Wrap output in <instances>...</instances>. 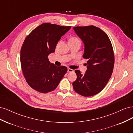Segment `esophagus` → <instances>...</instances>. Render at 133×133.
I'll list each match as a JSON object with an SVG mask.
<instances>
[{
	"label": "esophagus",
	"instance_id": "esophagus-1",
	"mask_svg": "<svg viewBox=\"0 0 133 133\" xmlns=\"http://www.w3.org/2000/svg\"><path fill=\"white\" fill-rule=\"evenodd\" d=\"M74 70L73 69H70V68H68V73H72V72H73Z\"/></svg>",
	"mask_w": 133,
	"mask_h": 133
}]
</instances>
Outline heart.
I'll use <instances>...</instances> for the list:
<instances>
[{
  "label": "heart",
  "mask_w": 133,
  "mask_h": 133,
  "mask_svg": "<svg viewBox=\"0 0 133 133\" xmlns=\"http://www.w3.org/2000/svg\"><path fill=\"white\" fill-rule=\"evenodd\" d=\"M76 42H80V40L75 37H71L69 39V43H76Z\"/></svg>",
  "instance_id": "b5f03b06"
}]
</instances>
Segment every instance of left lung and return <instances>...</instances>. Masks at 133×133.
Listing matches in <instances>:
<instances>
[{"instance_id": "left-lung-1", "label": "left lung", "mask_w": 133, "mask_h": 133, "mask_svg": "<svg viewBox=\"0 0 133 133\" xmlns=\"http://www.w3.org/2000/svg\"><path fill=\"white\" fill-rule=\"evenodd\" d=\"M73 29L84 44L83 58L88 59L84 74L76 70L74 90L83 96L98 94L110 78L114 65V54L108 35L94 25L75 26ZM87 65V64H86Z\"/></svg>"}]
</instances>
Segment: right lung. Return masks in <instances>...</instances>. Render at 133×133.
<instances>
[{"label":"right lung","instance_id":"1","mask_svg":"<svg viewBox=\"0 0 133 133\" xmlns=\"http://www.w3.org/2000/svg\"><path fill=\"white\" fill-rule=\"evenodd\" d=\"M70 28L45 23L25 38L21 50V64L26 82L33 89L42 93L54 90L67 72L66 66H55L48 57Z\"/></svg>","mask_w":133,"mask_h":133}]
</instances>
